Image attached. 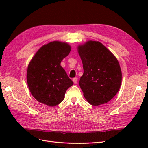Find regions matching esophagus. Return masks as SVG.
<instances>
[{
  "label": "esophagus",
  "mask_w": 148,
  "mask_h": 148,
  "mask_svg": "<svg viewBox=\"0 0 148 148\" xmlns=\"http://www.w3.org/2000/svg\"><path fill=\"white\" fill-rule=\"evenodd\" d=\"M72 81H73V82H74V84H77V77L73 78V79H72Z\"/></svg>",
  "instance_id": "34e87169"
}]
</instances>
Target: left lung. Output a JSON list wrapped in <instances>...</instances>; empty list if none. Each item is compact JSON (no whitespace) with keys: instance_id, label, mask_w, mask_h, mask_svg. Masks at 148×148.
<instances>
[{"instance_id":"8db88e82","label":"left lung","mask_w":148,"mask_h":148,"mask_svg":"<svg viewBox=\"0 0 148 148\" xmlns=\"http://www.w3.org/2000/svg\"><path fill=\"white\" fill-rule=\"evenodd\" d=\"M83 63L79 86L84 98L92 106L108 103L121 86L122 74L116 56L102 45L88 40L77 47Z\"/></svg>"}]
</instances>
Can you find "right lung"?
<instances>
[{
    "label": "right lung",
    "instance_id": "1",
    "mask_svg": "<svg viewBox=\"0 0 148 148\" xmlns=\"http://www.w3.org/2000/svg\"><path fill=\"white\" fill-rule=\"evenodd\" d=\"M71 50L67 42L54 40L40 47L31 59L27 81L31 94L39 102L50 107L58 105L73 85L60 65Z\"/></svg>",
    "mask_w": 148,
    "mask_h": 148
}]
</instances>
